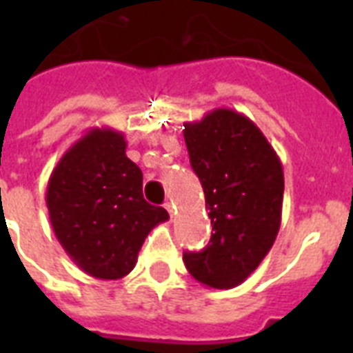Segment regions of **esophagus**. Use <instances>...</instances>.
Instances as JSON below:
<instances>
[{"label":"esophagus","instance_id":"obj_1","mask_svg":"<svg viewBox=\"0 0 353 353\" xmlns=\"http://www.w3.org/2000/svg\"><path fill=\"white\" fill-rule=\"evenodd\" d=\"M165 209L168 210V214L174 216V209H176V207H174V203H170V201H166V203H165Z\"/></svg>","mask_w":353,"mask_h":353}]
</instances>
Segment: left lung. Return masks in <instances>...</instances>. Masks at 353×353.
Returning a JSON list of instances; mask_svg holds the SVG:
<instances>
[{
  "label": "left lung",
  "instance_id": "left-lung-1",
  "mask_svg": "<svg viewBox=\"0 0 353 353\" xmlns=\"http://www.w3.org/2000/svg\"><path fill=\"white\" fill-rule=\"evenodd\" d=\"M183 135L212 225L209 245L185 252L183 262L203 285L231 290L260 265L276 240L282 163L260 128L229 108L185 122Z\"/></svg>",
  "mask_w": 353,
  "mask_h": 353
}]
</instances>
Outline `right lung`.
I'll return each mask as SVG.
<instances>
[{
    "mask_svg": "<svg viewBox=\"0 0 353 353\" xmlns=\"http://www.w3.org/2000/svg\"><path fill=\"white\" fill-rule=\"evenodd\" d=\"M52 231L69 258L101 280L126 276L144 238L168 220L143 198V172L126 157V139L91 128L62 155L47 183Z\"/></svg>",
    "mask_w": 353,
    "mask_h": 353,
    "instance_id": "obj_1",
    "label": "right lung"
}]
</instances>
